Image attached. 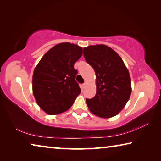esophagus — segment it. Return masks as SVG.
Listing matches in <instances>:
<instances>
[{"label":"esophagus","mask_w":161,"mask_h":161,"mask_svg":"<svg viewBox=\"0 0 161 161\" xmlns=\"http://www.w3.org/2000/svg\"><path fill=\"white\" fill-rule=\"evenodd\" d=\"M86 86V83L84 82V84H82V85H81V88H82V89H85Z\"/></svg>","instance_id":"1"}]
</instances>
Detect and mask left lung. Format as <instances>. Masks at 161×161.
Returning <instances> with one entry per match:
<instances>
[{"label":"left lung","mask_w":161,"mask_h":161,"mask_svg":"<svg viewBox=\"0 0 161 161\" xmlns=\"http://www.w3.org/2000/svg\"><path fill=\"white\" fill-rule=\"evenodd\" d=\"M83 50L86 62L96 74V95L86 99L89 109L101 118L116 116L123 109L131 93L129 71L121 57L107 45H91Z\"/></svg>","instance_id":"8db88e82"}]
</instances>
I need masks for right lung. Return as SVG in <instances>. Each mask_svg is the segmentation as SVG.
<instances>
[{"mask_svg":"<svg viewBox=\"0 0 161 161\" xmlns=\"http://www.w3.org/2000/svg\"><path fill=\"white\" fill-rule=\"evenodd\" d=\"M82 55V48L62 42L47 51L35 67L32 92L39 107L50 115H56L72 107L81 89L75 81V62Z\"/></svg>","mask_w":161,"mask_h":161,"instance_id":"obj_1","label":"right lung"}]
</instances>
